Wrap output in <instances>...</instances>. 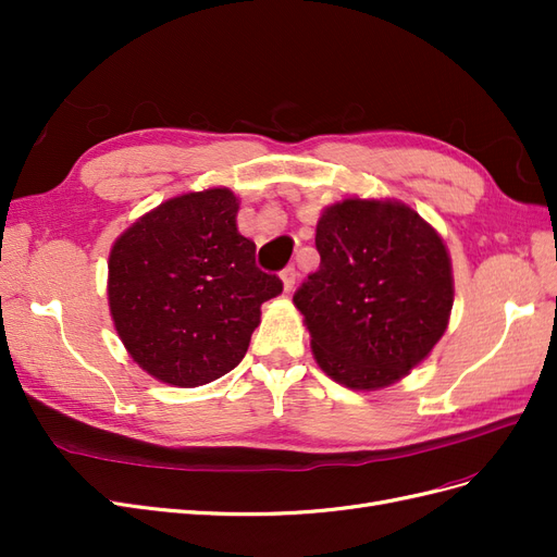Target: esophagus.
<instances>
[{
	"mask_svg": "<svg viewBox=\"0 0 557 557\" xmlns=\"http://www.w3.org/2000/svg\"><path fill=\"white\" fill-rule=\"evenodd\" d=\"M281 281H283V290L290 293L295 288V281H297V272L295 267H285L281 272Z\"/></svg>",
	"mask_w": 557,
	"mask_h": 557,
	"instance_id": "esophagus-1",
	"label": "esophagus"
}]
</instances>
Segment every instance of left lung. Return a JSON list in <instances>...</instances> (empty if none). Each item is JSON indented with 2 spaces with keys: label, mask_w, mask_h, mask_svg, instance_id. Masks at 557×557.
Here are the masks:
<instances>
[{
  "label": "left lung",
  "mask_w": 557,
  "mask_h": 557,
  "mask_svg": "<svg viewBox=\"0 0 557 557\" xmlns=\"http://www.w3.org/2000/svg\"><path fill=\"white\" fill-rule=\"evenodd\" d=\"M320 267L293 301L318 367L350 391L407 376L442 339L453 309L448 248L397 199L348 197L315 225Z\"/></svg>",
  "instance_id": "8db88e82"
}]
</instances>
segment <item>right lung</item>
I'll use <instances>...</instances> for the list:
<instances>
[{
    "label": "right lung",
    "mask_w": 557,
    "mask_h": 557,
    "mask_svg": "<svg viewBox=\"0 0 557 557\" xmlns=\"http://www.w3.org/2000/svg\"><path fill=\"white\" fill-rule=\"evenodd\" d=\"M230 188L183 193L134 221L109 252V309L129 358L146 374L197 387L237 367L281 295L256 267V244L237 230Z\"/></svg>",
    "instance_id": "1"
}]
</instances>
